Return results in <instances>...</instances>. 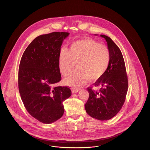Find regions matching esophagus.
Returning <instances> with one entry per match:
<instances>
[{
	"mask_svg": "<svg viewBox=\"0 0 150 150\" xmlns=\"http://www.w3.org/2000/svg\"><path fill=\"white\" fill-rule=\"evenodd\" d=\"M78 90H76V89H72V93H76L78 92Z\"/></svg>",
	"mask_w": 150,
	"mask_h": 150,
	"instance_id": "obj_1",
	"label": "esophagus"
}]
</instances>
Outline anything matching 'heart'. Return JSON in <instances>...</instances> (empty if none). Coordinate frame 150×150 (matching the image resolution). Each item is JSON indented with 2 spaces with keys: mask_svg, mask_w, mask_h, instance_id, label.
Segmentation results:
<instances>
[{
  "mask_svg": "<svg viewBox=\"0 0 150 150\" xmlns=\"http://www.w3.org/2000/svg\"><path fill=\"white\" fill-rule=\"evenodd\" d=\"M110 54L106 46L91 39L79 40L70 44L69 50L62 48L59 54V67L66 76L74 68L77 69L64 79V83L74 88L84 85L89 80L100 79L108 66Z\"/></svg>",
  "mask_w": 150,
  "mask_h": 150,
  "instance_id": "heart-1",
  "label": "heart"
}]
</instances>
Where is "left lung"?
Instances as JSON below:
<instances>
[{
  "instance_id": "obj_1",
  "label": "left lung",
  "mask_w": 150,
  "mask_h": 150,
  "mask_svg": "<svg viewBox=\"0 0 150 150\" xmlns=\"http://www.w3.org/2000/svg\"><path fill=\"white\" fill-rule=\"evenodd\" d=\"M105 39L110 54L106 71L95 83L100 91L88 88L89 97L85 104L86 112L99 120H107L117 114L124 105L128 91V81L124 58L121 50L108 36Z\"/></svg>"
}]
</instances>
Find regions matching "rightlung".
Masks as SVG:
<instances>
[{"mask_svg":"<svg viewBox=\"0 0 150 150\" xmlns=\"http://www.w3.org/2000/svg\"><path fill=\"white\" fill-rule=\"evenodd\" d=\"M70 33L53 32L36 37L23 52L18 70V89L30 114L44 124L59 119L63 102L71 95L67 86H54L61 80L59 54Z\"/></svg>","mask_w":150,"mask_h":150,"instance_id":"1","label":"right lung"}]
</instances>
